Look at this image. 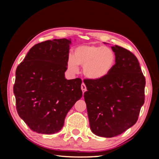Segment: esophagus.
I'll return each mask as SVG.
<instances>
[{
    "label": "esophagus",
    "instance_id": "obj_1",
    "mask_svg": "<svg viewBox=\"0 0 159 159\" xmlns=\"http://www.w3.org/2000/svg\"><path fill=\"white\" fill-rule=\"evenodd\" d=\"M86 89H87V88H86L85 85L84 84V83H83L82 84H81V90H82V91H83V93H84L85 92Z\"/></svg>",
    "mask_w": 159,
    "mask_h": 159
}]
</instances>
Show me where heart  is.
Segmentation results:
<instances>
[{
    "label": "heart",
    "instance_id": "obj_1",
    "mask_svg": "<svg viewBox=\"0 0 159 159\" xmlns=\"http://www.w3.org/2000/svg\"><path fill=\"white\" fill-rule=\"evenodd\" d=\"M116 64V55L111 48L102 45H84L77 47L73 57L67 60V67L76 73L79 66H83V74L90 80L104 79L112 71Z\"/></svg>",
    "mask_w": 159,
    "mask_h": 159
}]
</instances>
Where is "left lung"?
<instances>
[{"label": "left lung", "mask_w": 159, "mask_h": 159, "mask_svg": "<svg viewBox=\"0 0 159 159\" xmlns=\"http://www.w3.org/2000/svg\"><path fill=\"white\" fill-rule=\"evenodd\" d=\"M116 64L104 79L84 80V99L90 129L96 135L113 138L135 124L144 103L145 78L130 51L115 45Z\"/></svg>", "instance_id": "1"}]
</instances>
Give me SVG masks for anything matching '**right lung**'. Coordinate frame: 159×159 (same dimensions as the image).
I'll use <instances>...</instances> for the list:
<instances>
[{
	"label": "right lung",
	"mask_w": 159,
	"mask_h": 159,
	"mask_svg": "<svg viewBox=\"0 0 159 159\" xmlns=\"http://www.w3.org/2000/svg\"><path fill=\"white\" fill-rule=\"evenodd\" d=\"M71 43V39H61L35 45L16 69L17 113L38 133L60 131L67 113L82 98L81 79L64 77Z\"/></svg>",
	"instance_id": "add662e5"
}]
</instances>
